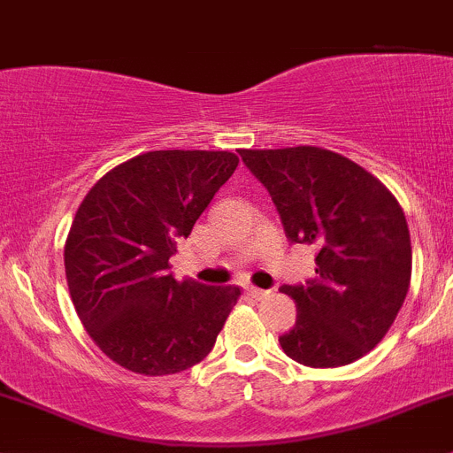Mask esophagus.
<instances>
[{"label": "esophagus", "mask_w": 453, "mask_h": 453, "mask_svg": "<svg viewBox=\"0 0 453 453\" xmlns=\"http://www.w3.org/2000/svg\"><path fill=\"white\" fill-rule=\"evenodd\" d=\"M248 291H250V296H254L256 300H263V298H267L269 294H272V291L258 289V287H248Z\"/></svg>", "instance_id": "1"}]
</instances>
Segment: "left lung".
Segmentation results:
<instances>
[{
  "mask_svg": "<svg viewBox=\"0 0 453 453\" xmlns=\"http://www.w3.org/2000/svg\"><path fill=\"white\" fill-rule=\"evenodd\" d=\"M267 188L291 243L318 248L315 278L282 285L298 309L280 346L311 368L346 366L372 350L403 307L412 276L405 214L349 157L318 146L239 150Z\"/></svg>",
  "mask_w": 453,
  "mask_h": 453,
  "instance_id": "8db88e82",
  "label": "left lung"
}]
</instances>
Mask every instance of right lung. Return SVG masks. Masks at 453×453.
Masks as SVG:
<instances>
[{
    "mask_svg": "<svg viewBox=\"0 0 453 453\" xmlns=\"http://www.w3.org/2000/svg\"><path fill=\"white\" fill-rule=\"evenodd\" d=\"M239 157L227 150H150L100 177L65 243V276L81 322L100 350L149 377L175 374L212 350L239 287L168 272Z\"/></svg>",
    "mask_w": 453,
    "mask_h": 453,
    "instance_id": "obj_1",
    "label": "right lung"
}]
</instances>
